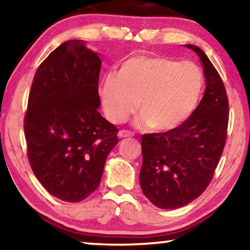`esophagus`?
<instances>
[{
  "instance_id": "1",
  "label": "esophagus",
  "mask_w": 250,
  "mask_h": 250,
  "mask_svg": "<svg viewBox=\"0 0 250 250\" xmlns=\"http://www.w3.org/2000/svg\"><path fill=\"white\" fill-rule=\"evenodd\" d=\"M117 136H118V137H120V138L130 137V136H133V133H130V132H128V130L122 129V130H120V132H118V134H117Z\"/></svg>"
}]
</instances>
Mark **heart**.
Returning a JSON list of instances; mask_svg holds the SVG:
<instances>
[{"mask_svg":"<svg viewBox=\"0 0 250 250\" xmlns=\"http://www.w3.org/2000/svg\"><path fill=\"white\" fill-rule=\"evenodd\" d=\"M202 72L192 62L163 56L136 55L125 60L117 75L104 78L102 106L106 117L123 123L135 112L138 127L168 132L190 116L200 98Z\"/></svg>","mask_w":250,"mask_h":250,"instance_id":"obj_1","label":"heart"}]
</instances>
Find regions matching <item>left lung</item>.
<instances>
[{"instance_id": "8db88e82", "label": "left lung", "mask_w": 250, "mask_h": 250, "mask_svg": "<svg viewBox=\"0 0 250 250\" xmlns=\"http://www.w3.org/2000/svg\"><path fill=\"white\" fill-rule=\"evenodd\" d=\"M200 58L206 90L200 104L179 127L142 136V191L160 209L187 206L207 189L224 151L228 98L216 68L200 48L184 44Z\"/></svg>"}]
</instances>
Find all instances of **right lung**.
I'll return each mask as SVG.
<instances>
[{
	"mask_svg": "<svg viewBox=\"0 0 250 250\" xmlns=\"http://www.w3.org/2000/svg\"><path fill=\"white\" fill-rule=\"evenodd\" d=\"M102 60L83 40L50 53L34 75L24 117L29 162L50 194L79 202L97 189L118 143L116 126L98 112Z\"/></svg>",
	"mask_w": 250,
	"mask_h": 250,
	"instance_id": "right-lung-1",
	"label": "right lung"
}]
</instances>
